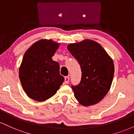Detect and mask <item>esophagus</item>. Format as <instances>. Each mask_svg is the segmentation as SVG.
Segmentation results:
<instances>
[{"label":"esophagus","instance_id":"esophagus-1","mask_svg":"<svg viewBox=\"0 0 134 134\" xmlns=\"http://www.w3.org/2000/svg\"><path fill=\"white\" fill-rule=\"evenodd\" d=\"M65 84H67V83H69V76H66L65 77Z\"/></svg>","mask_w":134,"mask_h":134}]
</instances>
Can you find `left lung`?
<instances>
[{
  "label": "left lung",
  "mask_w": 134,
  "mask_h": 134,
  "mask_svg": "<svg viewBox=\"0 0 134 134\" xmlns=\"http://www.w3.org/2000/svg\"><path fill=\"white\" fill-rule=\"evenodd\" d=\"M67 49L82 71L80 84L72 87L75 98L85 107L98 103L111 87L115 71L113 59L100 44L90 39L70 43Z\"/></svg>",
  "instance_id": "left-lung-1"
}]
</instances>
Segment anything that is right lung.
<instances>
[{
	"label": "right lung",
	"mask_w": 134,
	"mask_h": 134,
	"mask_svg": "<svg viewBox=\"0 0 134 134\" xmlns=\"http://www.w3.org/2000/svg\"><path fill=\"white\" fill-rule=\"evenodd\" d=\"M60 43L51 39L35 42L25 52L19 69V77L29 98L44 101L56 94L64 81L60 65L53 61Z\"/></svg>",
	"instance_id": "right-lung-1"
}]
</instances>
